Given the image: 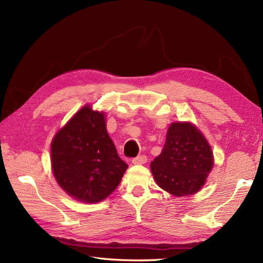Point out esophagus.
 Masks as SVG:
<instances>
[{
    "instance_id": "esophagus-1",
    "label": "esophagus",
    "mask_w": 263,
    "mask_h": 263,
    "mask_svg": "<svg viewBox=\"0 0 263 263\" xmlns=\"http://www.w3.org/2000/svg\"><path fill=\"white\" fill-rule=\"evenodd\" d=\"M132 162H133L134 164H144V163L147 162V157H146L145 155L138 156V157H136V158H134L133 160H132Z\"/></svg>"
}]
</instances>
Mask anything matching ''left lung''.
Wrapping results in <instances>:
<instances>
[{
	"label": "left lung",
	"mask_w": 263,
	"mask_h": 263,
	"mask_svg": "<svg viewBox=\"0 0 263 263\" xmlns=\"http://www.w3.org/2000/svg\"><path fill=\"white\" fill-rule=\"evenodd\" d=\"M214 164L213 151L196 126L172 123L161 154L150 168L157 184L174 196L192 195L200 191Z\"/></svg>",
	"instance_id": "obj_1"
}]
</instances>
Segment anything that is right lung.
Masks as SVG:
<instances>
[{
  "label": "right lung",
  "mask_w": 263,
  "mask_h": 263,
  "mask_svg": "<svg viewBox=\"0 0 263 263\" xmlns=\"http://www.w3.org/2000/svg\"><path fill=\"white\" fill-rule=\"evenodd\" d=\"M51 165L60 187L84 203L104 200L128 166L108 136L104 113L90 105L83 106L54 135Z\"/></svg>",
  "instance_id": "add662e5"
}]
</instances>
